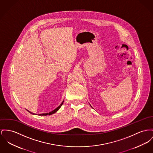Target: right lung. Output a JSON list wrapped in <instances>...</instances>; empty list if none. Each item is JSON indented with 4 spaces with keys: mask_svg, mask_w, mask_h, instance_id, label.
I'll return each instance as SVG.
<instances>
[{
    "mask_svg": "<svg viewBox=\"0 0 153 153\" xmlns=\"http://www.w3.org/2000/svg\"><path fill=\"white\" fill-rule=\"evenodd\" d=\"M63 102H62V103H61V104L57 107V108H56L55 110H54L53 111H52L51 112H49V113H45V114H38V115H51V114H54L55 112H57L59 109H60V108L61 107V105H62V104H63ZM29 112H30L31 114H33V115H37V114H34V113H33V112H30V111H29L28 110H27Z\"/></svg>",
    "mask_w": 153,
    "mask_h": 153,
    "instance_id": "right-lung-1",
    "label": "right lung"
}]
</instances>
